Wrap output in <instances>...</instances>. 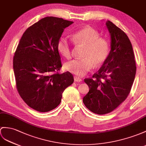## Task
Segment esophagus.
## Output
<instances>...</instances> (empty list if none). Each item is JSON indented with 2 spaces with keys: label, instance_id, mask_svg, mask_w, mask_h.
I'll return each instance as SVG.
<instances>
[{
  "label": "esophagus",
  "instance_id": "34e87169",
  "mask_svg": "<svg viewBox=\"0 0 146 146\" xmlns=\"http://www.w3.org/2000/svg\"><path fill=\"white\" fill-rule=\"evenodd\" d=\"M74 81H76V82H81L82 80V79L81 78H80V77H77V76H75L74 77Z\"/></svg>",
  "mask_w": 146,
  "mask_h": 146
}]
</instances>
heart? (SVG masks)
<instances>
[{"label": "heart", "instance_id": "obj_1", "mask_svg": "<svg viewBox=\"0 0 146 146\" xmlns=\"http://www.w3.org/2000/svg\"><path fill=\"white\" fill-rule=\"evenodd\" d=\"M73 42L84 47L82 57L67 62L65 69L77 76H85L88 71L102 66L107 60L110 54V43L106 38L100 37L97 31L90 27H85L75 32L72 36ZM58 52L66 59H70L72 51L65 38H60L57 42Z\"/></svg>", "mask_w": 146, "mask_h": 146}]
</instances>
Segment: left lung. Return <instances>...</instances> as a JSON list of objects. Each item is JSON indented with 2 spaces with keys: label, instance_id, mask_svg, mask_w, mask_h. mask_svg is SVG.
<instances>
[{
  "label": "left lung",
  "instance_id": "1",
  "mask_svg": "<svg viewBox=\"0 0 146 146\" xmlns=\"http://www.w3.org/2000/svg\"><path fill=\"white\" fill-rule=\"evenodd\" d=\"M111 50L107 60L93 76L84 82L89 92L83 98L85 106L95 114L113 111L129 94L136 72L133 46L126 34L108 20Z\"/></svg>",
  "mask_w": 146,
  "mask_h": 146
}]
</instances>
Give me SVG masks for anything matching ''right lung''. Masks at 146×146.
I'll list each match as a JSON object with an SVG mask.
<instances>
[{"instance_id": "add662e5", "label": "right lung", "mask_w": 146, "mask_h": 146, "mask_svg": "<svg viewBox=\"0 0 146 146\" xmlns=\"http://www.w3.org/2000/svg\"><path fill=\"white\" fill-rule=\"evenodd\" d=\"M73 22L47 17L28 28L13 59L16 87L27 105L39 112L56 108L62 94L74 82L69 72L59 74L62 64L57 42Z\"/></svg>"}]
</instances>
